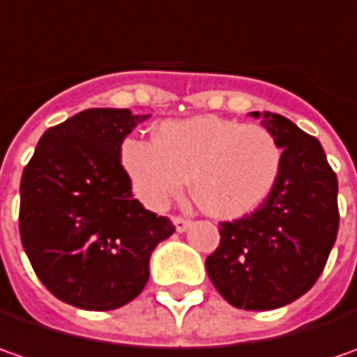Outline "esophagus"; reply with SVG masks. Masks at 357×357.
Listing matches in <instances>:
<instances>
[{"label":"esophagus","mask_w":357,"mask_h":357,"mask_svg":"<svg viewBox=\"0 0 357 357\" xmlns=\"http://www.w3.org/2000/svg\"><path fill=\"white\" fill-rule=\"evenodd\" d=\"M172 225L176 227L178 232H185L186 228H188V225H190V220L185 218V216H172Z\"/></svg>","instance_id":"34e87169"}]
</instances>
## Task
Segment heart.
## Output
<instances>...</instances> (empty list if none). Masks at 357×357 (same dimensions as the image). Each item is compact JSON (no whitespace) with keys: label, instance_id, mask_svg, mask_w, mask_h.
<instances>
[{"label":"heart","instance_id":"1","mask_svg":"<svg viewBox=\"0 0 357 357\" xmlns=\"http://www.w3.org/2000/svg\"><path fill=\"white\" fill-rule=\"evenodd\" d=\"M119 160L135 197L162 211L185 190L190 174L195 199L216 218H238L258 208L282 171V146L262 125L200 115L162 121L155 141L129 137Z\"/></svg>","mask_w":357,"mask_h":357}]
</instances>
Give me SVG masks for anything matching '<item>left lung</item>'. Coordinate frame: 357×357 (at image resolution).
<instances>
[{
  "label": "left lung",
  "mask_w": 357,
  "mask_h": 357,
  "mask_svg": "<svg viewBox=\"0 0 357 357\" xmlns=\"http://www.w3.org/2000/svg\"><path fill=\"white\" fill-rule=\"evenodd\" d=\"M264 119L284 155L278 183L254 213L220 222L218 248L206 258L214 288L244 310L280 308L306 294L340 227L337 176L320 141L282 115Z\"/></svg>",
  "instance_id": "1"
}]
</instances>
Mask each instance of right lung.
I'll return each instance as SVG.
<instances>
[{
  "mask_svg": "<svg viewBox=\"0 0 357 357\" xmlns=\"http://www.w3.org/2000/svg\"><path fill=\"white\" fill-rule=\"evenodd\" d=\"M149 115L87 109L43 132L20 186V234L37 278L81 310H115L143 292L149 258L174 227L132 199L119 160Z\"/></svg>",
  "mask_w": 357,
  "mask_h": 357,
  "instance_id": "1",
  "label": "right lung"
}]
</instances>
